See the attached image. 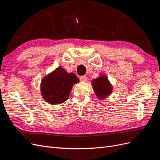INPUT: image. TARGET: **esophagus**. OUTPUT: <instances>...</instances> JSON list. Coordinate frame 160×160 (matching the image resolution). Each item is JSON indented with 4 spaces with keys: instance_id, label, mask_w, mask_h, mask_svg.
Instances as JSON below:
<instances>
[{
    "instance_id": "esophagus-1",
    "label": "esophagus",
    "mask_w": 160,
    "mask_h": 160,
    "mask_svg": "<svg viewBox=\"0 0 160 160\" xmlns=\"http://www.w3.org/2000/svg\"><path fill=\"white\" fill-rule=\"evenodd\" d=\"M80 81L82 82H86L88 81V77L86 76H81L80 77Z\"/></svg>"
}]
</instances>
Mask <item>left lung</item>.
I'll list each match as a JSON object with an SVG mask.
<instances>
[{"label":"left lung","instance_id":"8db88e82","mask_svg":"<svg viewBox=\"0 0 160 160\" xmlns=\"http://www.w3.org/2000/svg\"><path fill=\"white\" fill-rule=\"evenodd\" d=\"M91 85L95 95L99 100L106 99L112 93L113 86L104 74H101L98 78L92 80Z\"/></svg>","mask_w":160,"mask_h":160}]
</instances>
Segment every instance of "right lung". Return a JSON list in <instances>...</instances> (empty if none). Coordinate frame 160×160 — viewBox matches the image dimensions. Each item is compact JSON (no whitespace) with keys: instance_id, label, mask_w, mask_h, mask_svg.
Wrapping results in <instances>:
<instances>
[{"instance_id":"1","label":"right lung","mask_w":160,"mask_h":160,"mask_svg":"<svg viewBox=\"0 0 160 160\" xmlns=\"http://www.w3.org/2000/svg\"><path fill=\"white\" fill-rule=\"evenodd\" d=\"M79 82L73 72L57 67L42 78L40 86L42 98L51 105L64 103L69 98L72 86Z\"/></svg>"}]
</instances>
